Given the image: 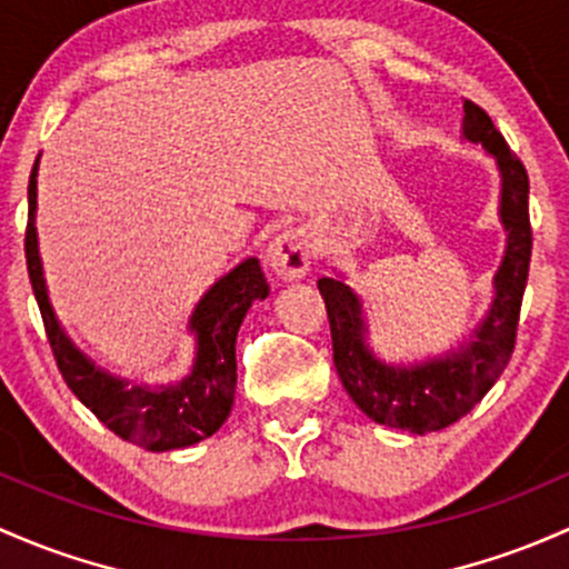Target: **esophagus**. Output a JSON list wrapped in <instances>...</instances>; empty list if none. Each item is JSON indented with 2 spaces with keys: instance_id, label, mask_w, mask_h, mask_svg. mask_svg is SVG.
Masks as SVG:
<instances>
[{
  "instance_id": "obj_1",
  "label": "esophagus",
  "mask_w": 569,
  "mask_h": 569,
  "mask_svg": "<svg viewBox=\"0 0 569 569\" xmlns=\"http://www.w3.org/2000/svg\"><path fill=\"white\" fill-rule=\"evenodd\" d=\"M267 267L272 269L278 278L297 280L308 272L310 267V248L305 231L300 229H286L280 231L272 242L267 244Z\"/></svg>"
}]
</instances>
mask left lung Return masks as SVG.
I'll return each instance as SVG.
<instances>
[{
  "instance_id": "left-lung-1",
  "label": "left lung",
  "mask_w": 569,
  "mask_h": 569,
  "mask_svg": "<svg viewBox=\"0 0 569 569\" xmlns=\"http://www.w3.org/2000/svg\"><path fill=\"white\" fill-rule=\"evenodd\" d=\"M463 139L482 143L501 174L499 218L507 250L493 278V305L469 343L420 365H387L365 343L362 302L340 278H319L332 332V360L346 392L379 426L411 433L441 430L469 415L496 385L516 349L526 278L531 261L529 174L510 152L493 119L477 103H463Z\"/></svg>"
}]
</instances>
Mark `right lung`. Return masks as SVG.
Returning <instances> with one entry per match:
<instances>
[{"label":"right lung","mask_w":569,"mask_h":569,"mask_svg":"<svg viewBox=\"0 0 569 569\" xmlns=\"http://www.w3.org/2000/svg\"><path fill=\"white\" fill-rule=\"evenodd\" d=\"M34 209H38V160L29 174V223L23 250H27L34 300L43 316L48 343H51L64 385L119 439L143 450H179V447H190L212 436L234 406V346L239 325L250 305L269 295L259 259H244L242 264H237L196 305L190 316V332H196V360L190 373L169 387H139L94 368V362L87 360L59 327L48 302Z\"/></svg>","instance_id":"right-lung-1"}]
</instances>
